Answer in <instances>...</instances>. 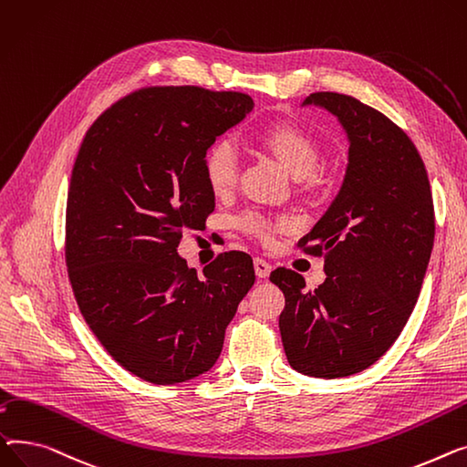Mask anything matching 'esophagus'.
<instances>
[{
    "label": "esophagus",
    "mask_w": 467,
    "mask_h": 467,
    "mask_svg": "<svg viewBox=\"0 0 467 467\" xmlns=\"http://www.w3.org/2000/svg\"><path fill=\"white\" fill-rule=\"evenodd\" d=\"M254 271L260 279H265L271 273V265L264 258H254Z\"/></svg>",
    "instance_id": "34e87169"
}]
</instances>
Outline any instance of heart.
Masks as SVG:
<instances>
[{
  "label": "heart",
  "instance_id": "1",
  "mask_svg": "<svg viewBox=\"0 0 467 467\" xmlns=\"http://www.w3.org/2000/svg\"><path fill=\"white\" fill-rule=\"evenodd\" d=\"M262 145L275 156L281 166L294 177H309L320 163V147L315 137L296 124H275L260 135ZM239 160L235 145L223 137L214 141L203 156V175L216 196L228 194L237 182ZM237 226L264 243L288 228L286 218H269L258 211H246L237 218Z\"/></svg>",
  "mask_w": 467,
  "mask_h": 467
}]
</instances>
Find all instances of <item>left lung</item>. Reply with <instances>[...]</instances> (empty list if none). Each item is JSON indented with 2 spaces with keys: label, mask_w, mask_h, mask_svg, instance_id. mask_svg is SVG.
<instances>
[{
  "label": "left lung",
  "mask_w": 467,
  "mask_h": 467,
  "mask_svg": "<svg viewBox=\"0 0 467 467\" xmlns=\"http://www.w3.org/2000/svg\"><path fill=\"white\" fill-rule=\"evenodd\" d=\"M304 105L337 117L348 137L339 194L299 249L324 258L326 281L306 288L277 267L285 294L279 330L288 364L337 379L375 364L415 309L433 249L435 214L424 161L407 133L352 96L315 92Z\"/></svg>",
  "instance_id": "8db88e82"
}]
</instances>
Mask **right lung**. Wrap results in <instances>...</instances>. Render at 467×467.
<instances>
[{"instance_id":"1","label":"right lung","mask_w":467,"mask_h":467,"mask_svg":"<svg viewBox=\"0 0 467 467\" xmlns=\"http://www.w3.org/2000/svg\"><path fill=\"white\" fill-rule=\"evenodd\" d=\"M254 101L241 92L149 87L103 111L80 143L66 209V264L80 315L130 373L175 385L209 371L256 281L241 251L203 275L177 254L214 211L203 156Z\"/></svg>"}]
</instances>
